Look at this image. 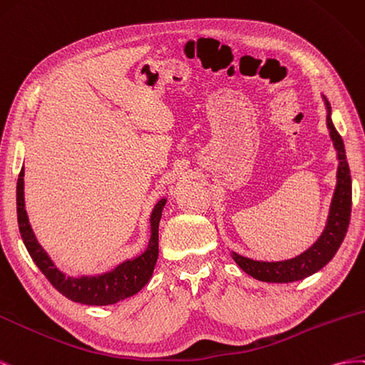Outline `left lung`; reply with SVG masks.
<instances>
[{
  "instance_id": "8db88e82",
  "label": "left lung",
  "mask_w": 365,
  "mask_h": 365,
  "mask_svg": "<svg viewBox=\"0 0 365 365\" xmlns=\"http://www.w3.org/2000/svg\"><path fill=\"white\" fill-rule=\"evenodd\" d=\"M324 98L327 108V128L333 140V147L338 154V173H336V188L333 194L330 211L327 217V225L318 240L312 245L307 251L295 258L284 259V262H257L243 255L232 252L234 262L242 267L247 275L255 279L266 281V283H292V281L303 279L312 274L318 272L330 259L335 257L342 240L347 234L351 214V177L346 158L344 142L331 122V107Z\"/></svg>"
}]
</instances>
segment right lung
Segmentation results:
<instances>
[{"mask_svg": "<svg viewBox=\"0 0 365 365\" xmlns=\"http://www.w3.org/2000/svg\"><path fill=\"white\" fill-rule=\"evenodd\" d=\"M166 199L155 203L151 212V237L147 249L133 259L118 264L110 272L95 277H66L51 262L47 252L36 240L30 226L24 203V168H21L16 183V212L18 226L27 251L41 272L46 275L59 294L75 303L88 306H108L136 295L148 283L159 255V222Z\"/></svg>", "mask_w": 365, "mask_h": 365, "instance_id": "1", "label": "right lung"}]
</instances>
